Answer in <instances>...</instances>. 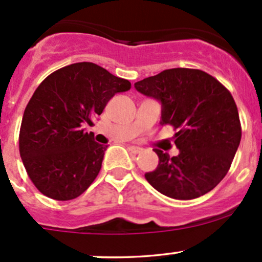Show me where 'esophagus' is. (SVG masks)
<instances>
[{
  "label": "esophagus",
  "instance_id": "1",
  "mask_svg": "<svg viewBox=\"0 0 262 262\" xmlns=\"http://www.w3.org/2000/svg\"><path fill=\"white\" fill-rule=\"evenodd\" d=\"M127 147H128V150H130L131 152H134V154H139V152H141V151H142L141 147L135 146V145H128Z\"/></svg>",
  "mask_w": 262,
  "mask_h": 262
}]
</instances>
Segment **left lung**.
I'll use <instances>...</instances> for the list:
<instances>
[{"label":"left lung","instance_id":"1","mask_svg":"<svg viewBox=\"0 0 262 262\" xmlns=\"http://www.w3.org/2000/svg\"><path fill=\"white\" fill-rule=\"evenodd\" d=\"M161 103V125L177 130V156L155 149L159 165L147 182L169 198L189 201L217 187L230 170L239 141L238 111L227 88L199 69L174 68L135 83Z\"/></svg>","mask_w":262,"mask_h":262}]
</instances>
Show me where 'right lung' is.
Listing matches in <instances>:
<instances>
[{"mask_svg":"<svg viewBox=\"0 0 262 262\" xmlns=\"http://www.w3.org/2000/svg\"><path fill=\"white\" fill-rule=\"evenodd\" d=\"M131 88L97 64L75 63L51 73L36 88L24 112L20 155L35 187L55 201L77 198L101 170L107 146L94 141L85 123L110 99Z\"/></svg>","mask_w":262,"mask_h":262,"instance_id":"obj_1","label":"right lung"}]
</instances>
